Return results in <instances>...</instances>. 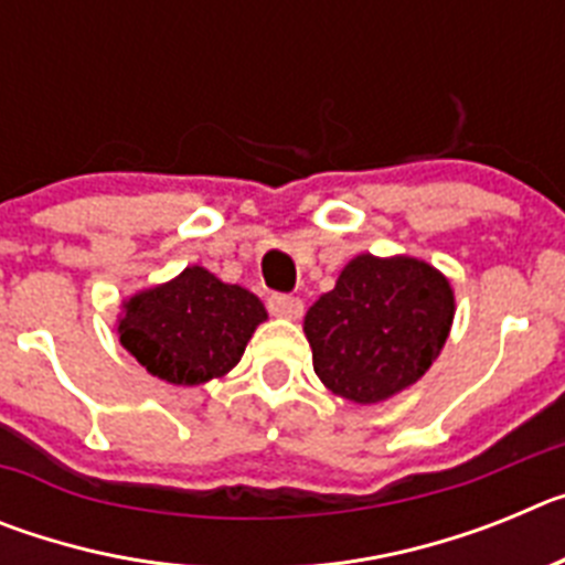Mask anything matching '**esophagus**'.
Returning a JSON list of instances; mask_svg holds the SVG:
<instances>
[{
  "instance_id": "1",
  "label": "esophagus",
  "mask_w": 565,
  "mask_h": 565,
  "mask_svg": "<svg viewBox=\"0 0 565 565\" xmlns=\"http://www.w3.org/2000/svg\"><path fill=\"white\" fill-rule=\"evenodd\" d=\"M268 311H271L274 317L297 319L302 317V299L294 297V294H271V297H268Z\"/></svg>"
}]
</instances>
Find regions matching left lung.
Returning <instances> with one entry per match:
<instances>
[{
	"mask_svg": "<svg viewBox=\"0 0 565 565\" xmlns=\"http://www.w3.org/2000/svg\"><path fill=\"white\" fill-rule=\"evenodd\" d=\"M452 311L450 282L433 266L359 254L306 313L313 371L337 396L384 402L427 373Z\"/></svg>",
	"mask_w": 565,
	"mask_h": 565,
	"instance_id": "8db88e82",
	"label": "left lung"
}]
</instances>
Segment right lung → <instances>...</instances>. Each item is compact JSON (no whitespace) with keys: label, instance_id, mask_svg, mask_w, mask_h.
<instances>
[{"label":"right lung","instance_id":"obj_1","mask_svg":"<svg viewBox=\"0 0 565 565\" xmlns=\"http://www.w3.org/2000/svg\"><path fill=\"white\" fill-rule=\"evenodd\" d=\"M263 319L266 308L252 291L192 266L167 286L135 294L118 333L152 376L192 387L232 371Z\"/></svg>","mask_w":565,"mask_h":565}]
</instances>
